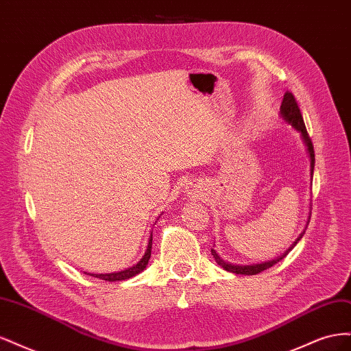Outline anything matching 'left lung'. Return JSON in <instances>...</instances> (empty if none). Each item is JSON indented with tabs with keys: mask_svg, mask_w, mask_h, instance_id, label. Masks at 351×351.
Returning <instances> with one entry per match:
<instances>
[{
	"mask_svg": "<svg viewBox=\"0 0 351 351\" xmlns=\"http://www.w3.org/2000/svg\"><path fill=\"white\" fill-rule=\"evenodd\" d=\"M280 111H281V115L284 117V120L289 121V123L294 127L295 130H299V132L302 133L303 141H304V143H306V146H307V152H309V156H311V173L313 174V168H315V151H313V145H312V141H311V136L307 134V130H306V125H304V121H303V117H302L299 105H297V101H295V98H294V95H293L290 90H287V92L284 93V99H282V102H281ZM303 234H304V232H302L300 237L294 241L293 246H291L289 250H287V252L282 254V256H280V258H277V259H274V261H271V262H265V263H259V265H244V267H243V265H232V263L226 262L222 258H219L218 253H217L214 249H210V253H212V256L215 258V262L219 265V267L224 268V269L228 271V272L244 274V275H256V274H259V272H262V271H265V269H268V268L274 267L275 263H278L281 259H284V258L287 256V254H289V252L295 246V244L299 243V240L303 237Z\"/></svg>",
	"mask_w": 351,
	"mask_h": 351,
	"instance_id": "1",
	"label": "left lung"
}]
</instances>
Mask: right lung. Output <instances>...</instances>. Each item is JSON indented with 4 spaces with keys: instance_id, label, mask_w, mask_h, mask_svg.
Here are the masks:
<instances>
[{
    "instance_id": "obj_1",
    "label": "right lung",
    "mask_w": 351,
    "mask_h": 351,
    "mask_svg": "<svg viewBox=\"0 0 351 351\" xmlns=\"http://www.w3.org/2000/svg\"><path fill=\"white\" fill-rule=\"evenodd\" d=\"M151 249H152V236H151L149 244H147V249H146V253L143 254V258L139 261V263L134 265V267L125 269V271H121V272H114V274H88V275H90V277H95V278H99V280H105V281L129 280L146 268L147 262H149V259H151Z\"/></svg>"
}]
</instances>
